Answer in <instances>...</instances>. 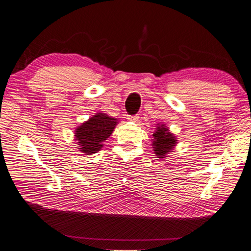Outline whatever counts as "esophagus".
Listing matches in <instances>:
<instances>
[{
    "label": "esophagus",
    "instance_id": "1",
    "mask_svg": "<svg viewBox=\"0 0 251 251\" xmlns=\"http://www.w3.org/2000/svg\"><path fill=\"white\" fill-rule=\"evenodd\" d=\"M138 117L139 116H138L137 114L136 115H127V119H128L129 121H137Z\"/></svg>",
    "mask_w": 251,
    "mask_h": 251
}]
</instances>
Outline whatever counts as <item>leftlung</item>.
Returning <instances> with one entry per match:
<instances>
[{"label": "left lung", "instance_id": "left-lung-1", "mask_svg": "<svg viewBox=\"0 0 251 251\" xmlns=\"http://www.w3.org/2000/svg\"><path fill=\"white\" fill-rule=\"evenodd\" d=\"M153 137L154 152H155L157 157L161 158H164L168 152L172 151L176 142H177L175 136L170 134L169 130L164 125L157 127L156 131L153 134Z\"/></svg>", "mask_w": 251, "mask_h": 251}]
</instances>
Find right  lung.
<instances>
[{
  "label": "right lung",
  "instance_id": "add662e5",
  "mask_svg": "<svg viewBox=\"0 0 251 251\" xmlns=\"http://www.w3.org/2000/svg\"><path fill=\"white\" fill-rule=\"evenodd\" d=\"M117 120L104 113H97L92 119L77 127L75 139L83 153L94 154L100 151L103 142L111 136L115 128Z\"/></svg>",
  "mask_w": 251,
  "mask_h": 251
}]
</instances>
